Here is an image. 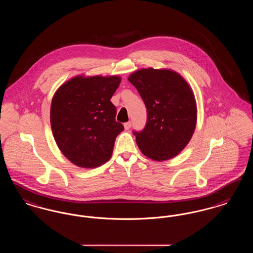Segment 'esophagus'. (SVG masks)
<instances>
[{
    "mask_svg": "<svg viewBox=\"0 0 253 253\" xmlns=\"http://www.w3.org/2000/svg\"><path fill=\"white\" fill-rule=\"evenodd\" d=\"M131 126H132V122H131V121H128V122H125V123H124V128H125V130H129V129L131 128Z\"/></svg>",
    "mask_w": 253,
    "mask_h": 253,
    "instance_id": "1",
    "label": "esophagus"
}]
</instances>
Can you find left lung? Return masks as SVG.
I'll return each instance as SVG.
<instances>
[{"label":"left lung","mask_w":253,"mask_h":253,"mask_svg":"<svg viewBox=\"0 0 253 253\" xmlns=\"http://www.w3.org/2000/svg\"><path fill=\"white\" fill-rule=\"evenodd\" d=\"M128 81L147 109L144 129L132 132L139 150L156 161L177 156L191 140L196 126V102L190 85L178 73L169 69H139Z\"/></svg>","instance_id":"8db88e82"}]
</instances>
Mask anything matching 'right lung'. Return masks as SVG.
<instances>
[{
	"label": "right lung",
	"mask_w": 253,
	"mask_h": 253,
	"mask_svg": "<svg viewBox=\"0 0 253 253\" xmlns=\"http://www.w3.org/2000/svg\"><path fill=\"white\" fill-rule=\"evenodd\" d=\"M121 78L77 76L53 96L50 122L63 156L82 168H96L112 157L116 137L124 130L116 121L111 97Z\"/></svg>",
	"instance_id": "add662e5"
}]
</instances>
